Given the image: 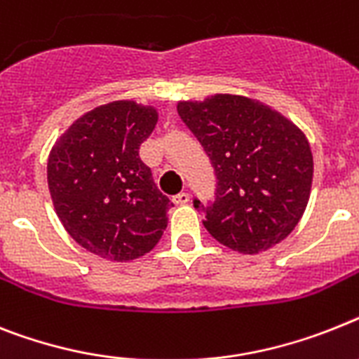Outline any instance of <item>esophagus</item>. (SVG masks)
<instances>
[{
    "instance_id": "esophagus-1",
    "label": "esophagus",
    "mask_w": 359,
    "mask_h": 359,
    "mask_svg": "<svg viewBox=\"0 0 359 359\" xmlns=\"http://www.w3.org/2000/svg\"><path fill=\"white\" fill-rule=\"evenodd\" d=\"M173 203L177 204V206H182V204H188V203H189V194H188V191H182V194L175 195V197H173Z\"/></svg>"
}]
</instances>
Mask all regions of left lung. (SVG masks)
Returning a JSON list of instances; mask_svg holds the SVG:
<instances>
[{
	"label": "left lung",
	"instance_id": "left-lung-1",
	"mask_svg": "<svg viewBox=\"0 0 359 359\" xmlns=\"http://www.w3.org/2000/svg\"><path fill=\"white\" fill-rule=\"evenodd\" d=\"M177 111L215 170V201L208 206L194 201L213 239L241 254H259L287 239L305 212L314 175L303 131L246 96L179 102Z\"/></svg>",
	"mask_w": 359,
	"mask_h": 359
}]
</instances>
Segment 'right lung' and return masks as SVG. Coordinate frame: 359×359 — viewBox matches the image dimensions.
<instances>
[{"label":"right lung","mask_w":359,"mask_h":359,"mask_svg":"<svg viewBox=\"0 0 359 359\" xmlns=\"http://www.w3.org/2000/svg\"><path fill=\"white\" fill-rule=\"evenodd\" d=\"M156 120L149 105L111 102L80 116L54 144L47 162L54 210L87 252L122 263L161 241L171 203L138 156Z\"/></svg>","instance_id":"right-lung-1"}]
</instances>
